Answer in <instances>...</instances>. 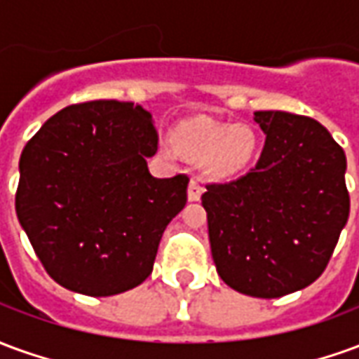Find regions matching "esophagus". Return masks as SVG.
<instances>
[{
  "label": "esophagus",
  "instance_id": "1",
  "mask_svg": "<svg viewBox=\"0 0 359 359\" xmlns=\"http://www.w3.org/2000/svg\"><path fill=\"white\" fill-rule=\"evenodd\" d=\"M202 192H203V187L202 182L198 177H192L190 179V184H188V200L190 202H198L200 198H202Z\"/></svg>",
  "mask_w": 359,
  "mask_h": 359
}]
</instances>
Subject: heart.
<instances>
[{"mask_svg":"<svg viewBox=\"0 0 359 359\" xmlns=\"http://www.w3.org/2000/svg\"><path fill=\"white\" fill-rule=\"evenodd\" d=\"M180 148L196 159L210 157L211 171L231 177L244 171L256 154V133L244 125H221L210 118H194L179 130Z\"/></svg>","mask_w":359,"mask_h":359,"instance_id":"heart-1","label":"heart"}]
</instances>
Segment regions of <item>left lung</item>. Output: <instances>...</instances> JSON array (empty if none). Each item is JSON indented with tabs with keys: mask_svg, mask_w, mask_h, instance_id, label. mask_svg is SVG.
<instances>
[{
	"mask_svg": "<svg viewBox=\"0 0 359 359\" xmlns=\"http://www.w3.org/2000/svg\"><path fill=\"white\" fill-rule=\"evenodd\" d=\"M259 161L241 179L211 182V256L236 292L280 298L321 277L350 213L344 149L316 118L256 111Z\"/></svg>",
	"mask_w": 359,
	"mask_h": 359,
	"instance_id": "8db88e82",
	"label": "left lung"
}]
</instances>
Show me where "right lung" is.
I'll return each mask as SVG.
<instances>
[{"label": "right lung", "mask_w": 359, "mask_h": 359, "mask_svg": "<svg viewBox=\"0 0 359 359\" xmlns=\"http://www.w3.org/2000/svg\"><path fill=\"white\" fill-rule=\"evenodd\" d=\"M156 151L151 115L117 100L69 105L28 140L15 210L55 283L113 296L149 277L188 187L187 175H149Z\"/></svg>", "instance_id": "1"}]
</instances>
